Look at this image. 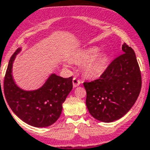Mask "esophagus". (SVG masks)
Instances as JSON below:
<instances>
[{"mask_svg": "<svg viewBox=\"0 0 150 150\" xmlns=\"http://www.w3.org/2000/svg\"><path fill=\"white\" fill-rule=\"evenodd\" d=\"M79 85H80V81L79 79H76V77H74L73 79V86H74V87H77L79 86Z\"/></svg>", "mask_w": 150, "mask_h": 150, "instance_id": "1", "label": "esophagus"}]
</instances>
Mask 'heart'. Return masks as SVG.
I'll return each mask as SVG.
<instances>
[{
  "label": "heart",
  "mask_w": 150,
  "mask_h": 150,
  "mask_svg": "<svg viewBox=\"0 0 150 150\" xmlns=\"http://www.w3.org/2000/svg\"><path fill=\"white\" fill-rule=\"evenodd\" d=\"M100 49L98 46H88L78 50L71 57V61L76 64L86 63L83 74L88 79H94L100 77L105 68L106 58L104 55H98ZM69 67L70 63L66 64Z\"/></svg>",
  "instance_id": "obj_1"
}]
</instances>
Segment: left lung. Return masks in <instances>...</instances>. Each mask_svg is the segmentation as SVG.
I'll use <instances>...</instances> for the list:
<instances>
[{
  "label": "left lung",
  "mask_w": 150,
  "mask_h": 150,
  "mask_svg": "<svg viewBox=\"0 0 150 150\" xmlns=\"http://www.w3.org/2000/svg\"><path fill=\"white\" fill-rule=\"evenodd\" d=\"M123 54L110 63L98 79L84 83L90 114L104 122L120 120L131 110L141 88V74L133 49L124 43Z\"/></svg>",
  "instance_id": "left-lung-1"
}]
</instances>
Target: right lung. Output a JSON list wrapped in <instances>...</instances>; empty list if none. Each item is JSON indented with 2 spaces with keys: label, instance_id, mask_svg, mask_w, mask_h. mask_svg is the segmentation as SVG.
<instances>
[{
  "label": "right lung",
  "instance_id": "1",
  "mask_svg": "<svg viewBox=\"0 0 150 150\" xmlns=\"http://www.w3.org/2000/svg\"><path fill=\"white\" fill-rule=\"evenodd\" d=\"M21 50L18 48L14 52L8 64L4 82L5 98L12 111L22 121L37 128L48 127L61 116L62 104L73 88V77L52 74L40 88L22 89L13 76V62Z\"/></svg>",
  "mask_w": 150,
  "mask_h": 150
}]
</instances>
